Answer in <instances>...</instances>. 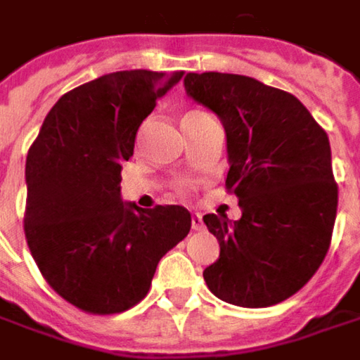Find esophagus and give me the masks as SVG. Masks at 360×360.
<instances>
[{
    "label": "esophagus",
    "instance_id": "esophagus-1",
    "mask_svg": "<svg viewBox=\"0 0 360 360\" xmlns=\"http://www.w3.org/2000/svg\"><path fill=\"white\" fill-rule=\"evenodd\" d=\"M191 228H193V230H201V228H203V218H201L200 214H193V216H191Z\"/></svg>",
    "mask_w": 360,
    "mask_h": 360
}]
</instances>
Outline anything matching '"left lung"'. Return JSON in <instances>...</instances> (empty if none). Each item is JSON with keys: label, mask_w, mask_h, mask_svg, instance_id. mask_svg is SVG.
Returning a JSON list of instances; mask_svg holds the SVG:
<instances>
[{"label": "left lung", "mask_w": 360, "mask_h": 360, "mask_svg": "<svg viewBox=\"0 0 360 360\" xmlns=\"http://www.w3.org/2000/svg\"><path fill=\"white\" fill-rule=\"evenodd\" d=\"M183 85L222 122L226 187L243 212L236 222L203 216L220 243L203 279L234 306L279 304L311 279L330 246L338 187L326 132L297 97L252 77L189 73Z\"/></svg>", "instance_id": "8db88e82"}]
</instances>
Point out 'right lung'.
I'll list each match as a JSON object with an SVG mask.
<instances>
[{
    "label": "right lung",
    "instance_id": "1",
    "mask_svg": "<svg viewBox=\"0 0 360 360\" xmlns=\"http://www.w3.org/2000/svg\"><path fill=\"white\" fill-rule=\"evenodd\" d=\"M181 77L134 69L79 85L54 103L28 150L26 240L49 285L79 309L136 306L162 255L189 234L183 205L142 210L120 195L142 120Z\"/></svg>",
    "mask_w": 360,
    "mask_h": 360
}]
</instances>
